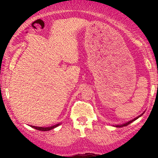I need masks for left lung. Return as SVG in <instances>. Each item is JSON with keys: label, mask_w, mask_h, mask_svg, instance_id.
<instances>
[{"label": "left lung", "mask_w": 158, "mask_h": 158, "mask_svg": "<svg viewBox=\"0 0 158 158\" xmlns=\"http://www.w3.org/2000/svg\"><path fill=\"white\" fill-rule=\"evenodd\" d=\"M141 116V115H140ZM140 116H138V117H137L136 118H135V119H133V120H131V121H130V122H127V123H125V124H123V125H116V127H124V126H127V125H128L129 124H131V123L132 122H134V121L135 120H136V119H138V118L140 117Z\"/></svg>", "instance_id": "left-lung-1"}]
</instances>
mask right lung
Listing matches in <instances>:
<instances>
[{
  "instance_id": "add662e5",
  "label": "right lung",
  "mask_w": 158,
  "mask_h": 158,
  "mask_svg": "<svg viewBox=\"0 0 158 158\" xmlns=\"http://www.w3.org/2000/svg\"><path fill=\"white\" fill-rule=\"evenodd\" d=\"M60 124H57V125H53V126H51V127H48V128H43V127H36V126H32V128L36 129V130H39V131H49V130H52V129L56 128L57 126H59Z\"/></svg>"
}]
</instances>
